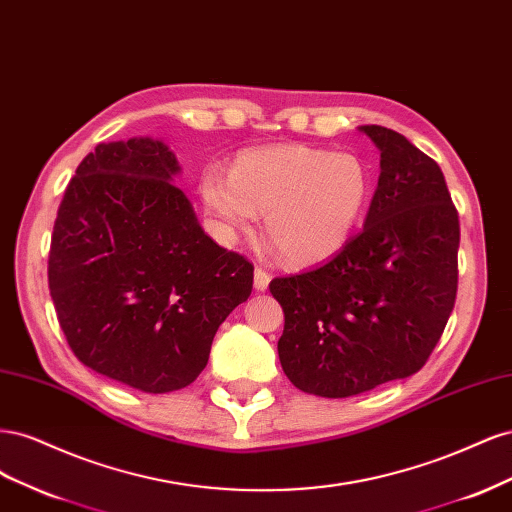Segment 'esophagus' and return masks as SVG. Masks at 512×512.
<instances>
[{
	"label": "esophagus",
	"instance_id": "obj_1",
	"mask_svg": "<svg viewBox=\"0 0 512 512\" xmlns=\"http://www.w3.org/2000/svg\"><path fill=\"white\" fill-rule=\"evenodd\" d=\"M269 282H271V275L265 269L256 267V271H254V288L262 292V290L269 288Z\"/></svg>",
	"mask_w": 512,
	"mask_h": 512
}]
</instances>
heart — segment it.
<instances>
[{
    "instance_id": "heart-1",
    "label": "heart",
    "mask_w": 512,
    "mask_h": 512,
    "mask_svg": "<svg viewBox=\"0 0 512 512\" xmlns=\"http://www.w3.org/2000/svg\"><path fill=\"white\" fill-rule=\"evenodd\" d=\"M200 196L222 235H247L265 213V237L284 262L316 265L337 254L359 226L369 173L348 151L277 145L243 151L230 173L211 166Z\"/></svg>"
}]
</instances>
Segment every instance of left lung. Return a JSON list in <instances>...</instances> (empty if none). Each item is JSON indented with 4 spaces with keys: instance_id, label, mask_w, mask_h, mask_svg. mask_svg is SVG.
<instances>
[{
    "instance_id": "obj_1",
    "label": "left lung",
    "mask_w": 512,
    "mask_h": 512,
    "mask_svg": "<svg viewBox=\"0 0 512 512\" xmlns=\"http://www.w3.org/2000/svg\"><path fill=\"white\" fill-rule=\"evenodd\" d=\"M361 130L380 149L363 230L324 265L269 284L284 309V374L320 397L416 374L457 297L459 215L440 166L395 130Z\"/></svg>"
}]
</instances>
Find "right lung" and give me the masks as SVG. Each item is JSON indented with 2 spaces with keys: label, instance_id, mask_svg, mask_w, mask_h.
<instances>
[{
  "label": "right lung",
  "instance_id": "obj_1",
  "mask_svg": "<svg viewBox=\"0 0 512 512\" xmlns=\"http://www.w3.org/2000/svg\"><path fill=\"white\" fill-rule=\"evenodd\" d=\"M153 138L98 145L61 200L49 288L74 356L143 393L192 384L215 331L252 294L254 265L200 228Z\"/></svg>",
  "mask_w": 512,
  "mask_h": 512
}]
</instances>
